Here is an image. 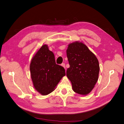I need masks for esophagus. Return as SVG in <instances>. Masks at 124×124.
Segmentation results:
<instances>
[{
  "mask_svg": "<svg viewBox=\"0 0 124 124\" xmlns=\"http://www.w3.org/2000/svg\"><path fill=\"white\" fill-rule=\"evenodd\" d=\"M62 67H63V68H64L65 69L66 68V66H65V63H62Z\"/></svg>",
  "mask_w": 124,
  "mask_h": 124,
  "instance_id": "esophagus-1",
  "label": "esophagus"
}]
</instances>
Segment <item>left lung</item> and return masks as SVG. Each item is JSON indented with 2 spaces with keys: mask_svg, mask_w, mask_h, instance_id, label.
I'll return each instance as SVG.
<instances>
[{
  "mask_svg": "<svg viewBox=\"0 0 124 124\" xmlns=\"http://www.w3.org/2000/svg\"><path fill=\"white\" fill-rule=\"evenodd\" d=\"M67 56L70 67L66 75L73 91L81 95H88L98 80V59L84 43L78 41L68 44Z\"/></svg>",
  "mask_w": 124,
  "mask_h": 124,
  "instance_id": "1",
  "label": "left lung"
}]
</instances>
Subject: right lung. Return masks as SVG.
Returning a JSON list of instances; mask_svg holds the SVG:
<instances>
[{
	"label": "right lung",
	"mask_w": 124,
	"mask_h": 124,
	"mask_svg": "<svg viewBox=\"0 0 124 124\" xmlns=\"http://www.w3.org/2000/svg\"><path fill=\"white\" fill-rule=\"evenodd\" d=\"M30 71L33 87L43 96L53 92L66 75L65 69L56 65L54 54L47 44L42 45L33 56Z\"/></svg>",
	"instance_id": "1"
}]
</instances>
